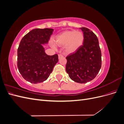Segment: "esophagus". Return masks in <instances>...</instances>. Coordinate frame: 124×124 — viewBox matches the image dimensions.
<instances>
[{"label": "esophagus", "mask_w": 124, "mask_h": 124, "mask_svg": "<svg viewBox=\"0 0 124 124\" xmlns=\"http://www.w3.org/2000/svg\"><path fill=\"white\" fill-rule=\"evenodd\" d=\"M62 57H63V55H62V54H59L58 55V58L59 59H61Z\"/></svg>", "instance_id": "obj_1"}]
</instances>
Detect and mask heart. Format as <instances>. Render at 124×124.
Returning <instances> with one entry per match:
<instances>
[{
	"instance_id": "heart-1",
	"label": "heart",
	"mask_w": 124,
	"mask_h": 124,
	"mask_svg": "<svg viewBox=\"0 0 124 124\" xmlns=\"http://www.w3.org/2000/svg\"><path fill=\"white\" fill-rule=\"evenodd\" d=\"M84 40V36L83 32L76 31H65L56 38L57 44L60 46H66V51L68 52L77 51L82 46Z\"/></svg>"
}]
</instances>
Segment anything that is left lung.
Listing matches in <instances>:
<instances>
[{
    "label": "left lung",
    "mask_w": 124,
    "mask_h": 124,
    "mask_svg": "<svg viewBox=\"0 0 124 124\" xmlns=\"http://www.w3.org/2000/svg\"><path fill=\"white\" fill-rule=\"evenodd\" d=\"M80 29L83 32L84 40L82 46L66 57V70L71 80L85 83L94 78L101 67V52L98 39L91 30Z\"/></svg>",
    "instance_id": "1"
}]
</instances>
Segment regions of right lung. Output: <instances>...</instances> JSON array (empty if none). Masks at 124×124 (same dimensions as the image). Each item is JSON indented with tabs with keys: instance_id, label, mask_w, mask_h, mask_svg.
Here are the masks:
<instances>
[{
	"instance_id": "right-lung-1",
	"label": "right lung",
	"mask_w": 124,
	"mask_h": 124,
	"mask_svg": "<svg viewBox=\"0 0 124 124\" xmlns=\"http://www.w3.org/2000/svg\"><path fill=\"white\" fill-rule=\"evenodd\" d=\"M53 29H32L22 39L17 49V68L25 80L37 84L47 79L58 61L57 54L47 55L42 44H46Z\"/></svg>"
}]
</instances>
